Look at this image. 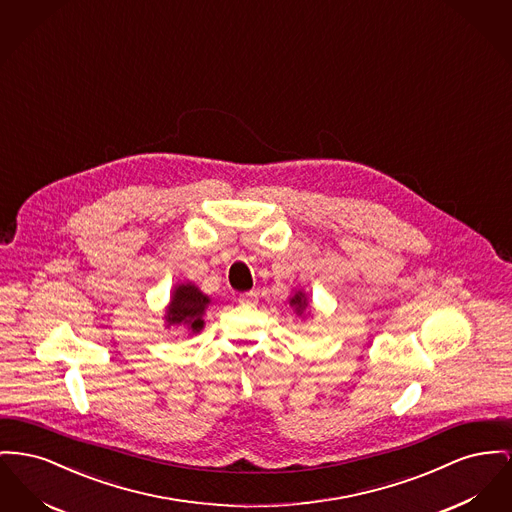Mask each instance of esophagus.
<instances>
[{"mask_svg":"<svg viewBox=\"0 0 512 512\" xmlns=\"http://www.w3.org/2000/svg\"><path fill=\"white\" fill-rule=\"evenodd\" d=\"M238 301L243 307H255L257 305V294L255 292H245V294H241Z\"/></svg>","mask_w":512,"mask_h":512,"instance_id":"obj_1","label":"esophagus"}]
</instances>
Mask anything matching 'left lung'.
<instances>
[{"label": "left lung", "instance_id": "8db88e82", "mask_svg": "<svg viewBox=\"0 0 512 512\" xmlns=\"http://www.w3.org/2000/svg\"><path fill=\"white\" fill-rule=\"evenodd\" d=\"M290 305L296 309V313H298V315H303V311H305V307H307V298H305V294L298 290V292L290 298Z\"/></svg>", "mask_w": 512, "mask_h": 512}]
</instances>
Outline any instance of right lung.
Returning a JSON list of instances; mask_svg holds the SVG:
<instances>
[{
  "label": "right lung",
  "mask_w": 512,
  "mask_h": 512,
  "mask_svg": "<svg viewBox=\"0 0 512 512\" xmlns=\"http://www.w3.org/2000/svg\"><path fill=\"white\" fill-rule=\"evenodd\" d=\"M211 298L205 296L195 284L187 282V284H180L174 288L172 292V300L166 309V323L168 327L172 325H183L191 332H199L203 329L205 321V309L209 307Z\"/></svg>",
  "instance_id": "obj_1"
}]
</instances>
